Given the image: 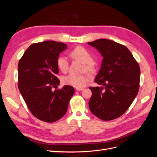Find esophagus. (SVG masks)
Masks as SVG:
<instances>
[{
    "mask_svg": "<svg viewBox=\"0 0 157 157\" xmlns=\"http://www.w3.org/2000/svg\"><path fill=\"white\" fill-rule=\"evenodd\" d=\"M76 90H77V91H82V90H84V88H77Z\"/></svg>",
    "mask_w": 157,
    "mask_h": 157,
    "instance_id": "34e87169",
    "label": "esophagus"
}]
</instances>
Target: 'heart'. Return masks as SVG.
Here are the masks:
<instances>
[{"label":"heart","instance_id":"b5f03b06","mask_svg":"<svg viewBox=\"0 0 157 157\" xmlns=\"http://www.w3.org/2000/svg\"><path fill=\"white\" fill-rule=\"evenodd\" d=\"M71 55L74 58L79 60L84 64V69L88 72H91L94 69L95 62L91 59V56L89 52L83 47L77 46L71 52ZM58 67L61 71L63 73L67 72L69 68V61L67 58L61 56L57 60ZM89 80V77L86 75H75L69 74L65 76L62 78L63 84L69 86L81 88L86 84Z\"/></svg>","mask_w":157,"mask_h":157}]
</instances>
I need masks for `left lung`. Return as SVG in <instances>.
Here are the masks:
<instances>
[{"label": "left lung", "mask_w": 157, "mask_h": 157, "mask_svg": "<svg viewBox=\"0 0 157 157\" xmlns=\"http://www.w3.org/2000/svg\"><path fill=\"white\" fill-rule=\"evenodd\" d=\"M103 57L95 78L100 87H90V111L99 118L111 121L121 117L134 100L140 88V69L124 45L100 39L88 42Z\"/></svg>", "instance_id": "left-lung-1"}]
</instances>
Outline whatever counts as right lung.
Wrapping results in <instances>:
<instances>
[{
    "label": "right lung",
    "instance_id": "add662e5",
    "mask_svg": "<svg viewBox=\"0 0 157 157\" xmlns=\"http://www.w3.org/2000/svg\"><path fill=\"white\" fill-rule=\"evenodd\" d=\"M66 49L63 42H38L31 44L19 61V90L31 113L42 121L53 122L63 117L75 92L68 85L53 90L60 82L56 77L57 60Z\"/></svg>",
    "mask_w": 157,
    "mask_h": 157
}]
</instances>
